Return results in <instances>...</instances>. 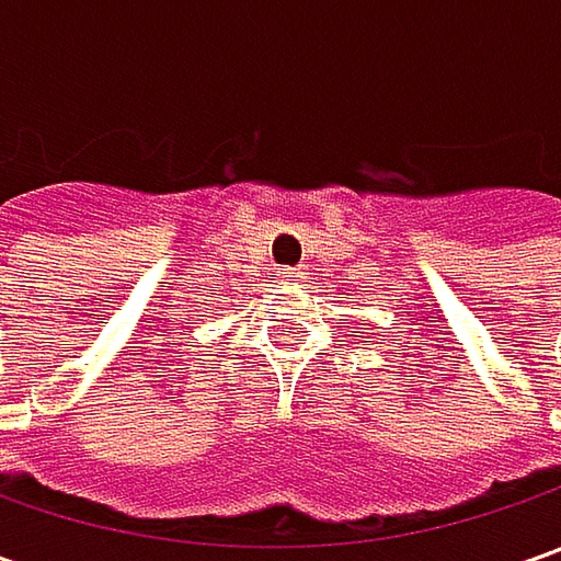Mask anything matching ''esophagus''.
Masks as SVG:
<instances>
[{"label": "esophagus", "instance_id": "esophagus-1", "mask_svg": "<svg viewBox=\"0 0 561 561\" xmlns=\"http://www.w3.org/2000/svg\"><path fill=\"white\" fill-rule=\"evenodd\" d=\"M277 274H280L284 284H302L306 280V268H280Z\"/></svg>", "mask_w": 561, "mask_h": 561}]
</instances>
